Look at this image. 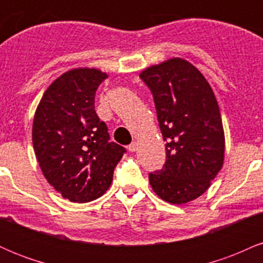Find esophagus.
<instances>
[{
  "label": "esophagus",
  "instance_id": "obj_1",
  "mask_svg": "<svg viewBox=\"0 0 263 263\" xmlns=\"http://www.w3.org/2000/svg\"><path fill=\"white\" fill-rule=\"evenodd\" d=\"M137 146H138L137 142H132V143L128 146V151L129 152H135V151H137Z\"/></svg>",
  "mask_w": 263,
  "mask_h": 263
}]
</instances>
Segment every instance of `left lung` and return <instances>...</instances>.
Wrapping results in <instances>:
<instances>
[{"instance_id": "8db88e82", "label": "left lung", "mask_w": 263, "mask_h": 263, "mask_svg": "<svg viewBox=\"0 0 263 263\" xmlns=\"http://www.w3.org/2000/svg\"><path fill=\"white\" fill-rule=\"evenodd\" d=\"M152 91L167 161L149 173L159 198L182 205L206 192L224 164L225 135L210 84L192 63L171 58L141 71Z\"/></svg>"}]
</instances>
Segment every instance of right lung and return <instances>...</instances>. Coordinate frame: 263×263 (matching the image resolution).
I'll return each mask as SVG.
<instances>
[{
	"label": "right lung",
	"mask_w": 263,
	"mask_h": 263,
	"mask_svg": "<svg viewBox=\"0 0 263 263\" xmlns=\"http://www.w3.org/2000/svg\"><path fill=\"white\" fill-rule=\"evenodd\" d=\"M108 75L95 68L65 71L48 86L34 114L32 141L39 167L63 198L87 203L110 188L126 149L108 142L95 92Z\"/></svg>",
	"instance_id": "1"
}]
</instances>
